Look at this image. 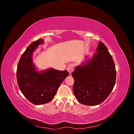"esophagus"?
<instances>
[{"mask_svg": "<svg viewBox=\"0 0 134 134\" xmlns=\"http://www.w3.org/2000/svg\"><path fill=\"white\" fill-rule=\"evenodd\" d=\"M74 67H75V65H74V64H70L67 67V70L69 72V74L72 73V72L73 71V70H74Z\"/></svg>", "mask_w": 134, "mask_h": 134, "instance_id": "obj_1", "label": "esophagus"}]
</instances>
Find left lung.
<instances>
[{
    "label": "left lung",
    "instance_id": "obj_1",
    "mask_svg": "<svg viewBox=\"0 0 134 134\" xmlns=\"http://www.w3.org/2000/svg\"><path fill=\"white\" fill-rule=\"evenodd\" d=\"M71 75L72 90L79 103L88 106L102 103L112 91L116 78L114 62L104 44L99 41L92 59L76 67Z\"/></svg>",
    "mask_w": 134,
    "mask_h": 134
}]
</instances>
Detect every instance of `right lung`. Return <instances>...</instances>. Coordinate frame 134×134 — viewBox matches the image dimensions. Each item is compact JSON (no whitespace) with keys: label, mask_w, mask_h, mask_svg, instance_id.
Segmentation results:
<instances>
[{"label":"right lung","mask_w":134,"mask_h":134,"mask_svg":"<svg viewBox=\"0 0 134 134\" xmlns=\"http://www.w3.org/2000/svg\"><path fill=\"white\" fill-rule=\"evenodd\" d=\"M43 41L38 39L27 47L19 59L17 69L20 91L30 102L36 105L46 103L53 99L60 84L69 75L67 70L54 69L41 72L36 70L32 55Z\"/></svg>","instance_id":"add662e5"}]
</instances>
